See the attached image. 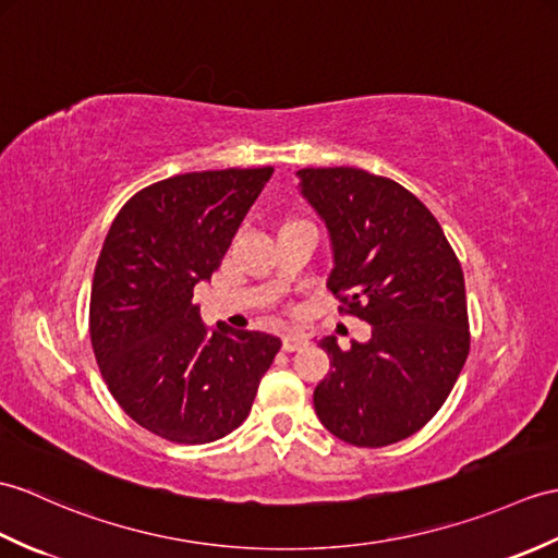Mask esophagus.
Masks as SVG:
<instances>
[{
    "instance_id": "esophagus-1",
    "label": "esophagus",
    "mask_w": 558,
    "mask_h": 558,
    "mask_svg": "<svg viewBox=\"0 0 558 558\" xmlns=\"http://www.w3.org/2000/svg\"><path fill=\"white\" fill-rule=\"evenodd\" d=\"M306 344H308V340L304 338V335H284L282 338L284 352H300V349H304Z\"/></svg>"
}]
</instances>
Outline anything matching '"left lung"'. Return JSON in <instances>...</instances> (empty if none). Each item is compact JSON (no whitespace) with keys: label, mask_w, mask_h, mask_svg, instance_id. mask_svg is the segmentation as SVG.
Masks as SVG:
<instances>
[{"label":"left lung","mask_w":558,"mask_h":558,"mask_svg":"<svg viewBox=\"0 0 558 558\" xmlns=\"http://www.w3.org/2000/svg\"><path fill=\"white\" fill-rule=\"evenodd\" d=\"M302 194L326 220L340 314L373 326L366 344L320 347L330 373L314 392L320 423L354 447L407 439L445 404L471 349L459 258L407 187L361 168H302Z\"/></svg>","instance_id":"1"}]
</instances>
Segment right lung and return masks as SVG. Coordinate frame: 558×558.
I'll list each match as a JSON object with an SVG mask.
<instances>
[{
	"mask_svg": "<svg viewBox=\"0 0 558 558\" xmlns=\"http://www.w3.org/2000/svg\"><path fill=\"white\" fill-rule=\"evenodd\" d=\"M274 166L159 180L113 218L89 294V338L111 397L145 430L206 445L250 416L282 342L209 328L192 302L230 247Z\"/></svg>",
	"mask_w": 558,
	"mask_h": 558,
	"instance_id": "obj_1",
	"label": "right lung"
}]
</instances>
